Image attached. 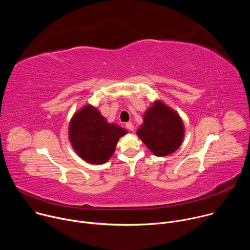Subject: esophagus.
<instances>
[{"instance_id":"esophagus-1","label":"esophagus","mask_w":250,"mask_h":250,"mask_svg":"<svg viewBox=\"0 0 250 250\" xmlns=\"http://www.w3.org/2000/svg\"><path fill=\"white\" fill-rule=\"evenodd\" d=\"M125 126H126V128H127L128 130H130V131H133V130H134V125H132V123H126V124H125Z\"/></svg>"}]
</instances>
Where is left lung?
I'll return each instance as SVG.
<instances>
[{
  "label": "left lung",
  "instance_id": "8db88e82",
  "mask_svg": "<svg viewBox=\"0 0 250 250\" xmlns=\"http://www.w3.org/2000/svg\"><path fill=\"white\" fill-rule=\"evenodd\" d=\"M136 134L155 156H167L181 146L185 126L179 114L156 100L145 113Z\"/></svg>",
  "mask_w": 250,
  "mask_h": 250
}]
</instances>
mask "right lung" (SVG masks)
I'll use <instances>...</instances> for the list:
<instances>
[{
  "instance_id": "right-lung-1",
  "label": "right lung",
  "mask_w": 250,
  "mask_h": 250,
  "mask_svg": "<svg viewBox=\"0 0 250 250\" xmlns=\"http://www.w3.org/2000/svg\"><path fill=\"white\" fill-rule=\"evenodd\" d=\"M127 130L106 122L98 109L85 104L71 118L68 137L75 152L84 161L101 165L113 156L119 139Z\"/></svg>"
}]
</instances>
